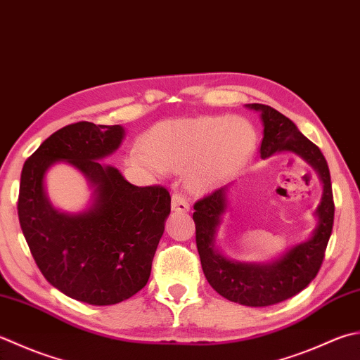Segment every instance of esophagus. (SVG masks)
<instances>
[{"label": "esophagus", "instance_id": "esophagus-1", "mask_svg": "<svg viewBox=\"0 0 360 360\" xmlns=\"http://www.w3.org/2000/svg\"><path fill=\"white\" fill-rule=\"evenodd\" d=\"M172 209L176 210V212H188L190 204L184 195L176 192L172 196Z\"/></svg>", "mask_w": 360, "mask_h": 360}]
</instances>
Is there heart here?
Instances as JSON below:
<instances>
[{"label":"heart","mask_w":360,"mask_h":360,"mask_svg":"<svg viewBox=\"0 0 360 360\" xmlns=\"http://www.w3.org/2000/svg\"><path fill=\"white\" fill-rule=\"evenodd\" d=\"M256 132L240 117H182L165 120L132 151V164L165 174L184 172L195 192H209L234 176L250 160Z\"/></svg>","instance_id":"heart-1"}]
</instances>
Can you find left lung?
<instances>
[{
    "label": "left lung",
    "mask_w": 360,
    "mask_h": 360,
    "mask_svg": "<svg viewBox=\"0 0 360 360\" xmlns=\"http://www.w3.org/2000/svg\"><path fill=\"white\" fill-rule=\"evenodd\" d=\"M260 112L264 139L260 158L290 151L304 159L319 173L323 195L315 215L319 224L309 240L292 246L283 256L266 264L237 262L224 257L215 246L221 217L228 209V187L215 190L195 202L193 221L204 276L215 292L243 306L264 307L285 301L306 288L316 276L334 224V198L328 162L320 148L302 136L297 126L276 109L265 104H246Z\"/></svg>",
    "instance_id": "1"
}]
</instances>
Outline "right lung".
<instances>
[{"label":"right lung","instance_id":"add662e5","mask_svg":"<svg viewBox=\"0 0 360 360\" xmlns=\"http://www.w3.org/2000/svg\"><path fill=\"white\" fill-rule=\"evenodd\" d=\"M123 137L120 124H68L21 170L18 218L35 264L53 287L94 306L117 304L146 285L170 215L165 187H137L100 162ZM56 161H68L94 187L92 204L79 214L60 213L47 200L44 174Z\"/></svg>","mask_w":360,"mask_h":360}]
</instances>
